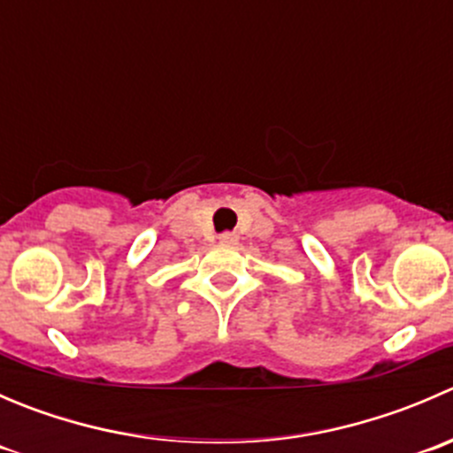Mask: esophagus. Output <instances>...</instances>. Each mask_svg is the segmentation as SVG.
I'll use <instances>...</instances> for the list:
<instances>
[{
  "mask_svg": "<svg viewBox=\"0 0 453 453\" xmlns=\"http://www.w3.org/2000/svg\"><path fill=\"white\" fill-rule=\"evenodd\" d=\"M220 242H222V244H235L237 235H235V233H222Z\"/></svg>",
  "mask_w": 453,
  "mask_h": 453,
  "instance_id": "1",
  "label": "esophagus"
}]
</instances>
